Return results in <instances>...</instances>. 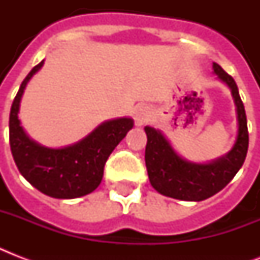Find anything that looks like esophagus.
<instances>
[{"label": "esophagus", "mask_w": 260, "mask_h": 260, "mask_svg": "<svg viewBox=\"0 0 260 260\" xmlns=\"http://www.w3.org/2000/svg\"><path fill=\"white\" fill-rule=\"evenodd\" d=\"M134 117H135V122H136L138 125L146 124L151 117L150 108H148V106H138L134 112Z\"/></svg>", "instance_id": "esophagus-1"}]
</instances>
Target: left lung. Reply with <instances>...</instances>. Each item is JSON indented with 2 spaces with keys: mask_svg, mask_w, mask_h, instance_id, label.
Masks as SVG:
<instances>
[{
  "mask_svg": "<svg viewBox=\"0 0 260 260\" xmlns=\"http://www.w3.org/2000/svg\"><path fill=\"white\" fill-rule=\"evenodd\" d=\"M213 70L218 78L230 86L238 108L239 131L236 143L225 156L208 165H196L178 156L159 131L146 126L147 173L152 187L163 196L183 201L206 200L224 189L246 160L248 128L238 85L217 63H213Z\"/></svg>",
  "mask_w": 260,
  "mask_h": 260,
  "instance_id": "1",
  "label": "left lung"
}]
</instances>
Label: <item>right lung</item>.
Here are the masks:
<instances>
[{
	"label": "right lung",
	"mask_w": 260,
	"mask_h": 260,
	"mask_svg": "<svg viewBox=\"0 0 260 260\" xmlns=\"http://www.w3.org/2000/svg\"><path fill=\"white\" fill-rule=\"evenodd\" d=\"M44 60L22 81L9 116V142L14 162L21 175L42 193L54 198H78L91 193L101 183L105 163L112 151L132 129L131 118L106 121L74 146L47 148L30 140L20 125L18 109L26 83Z\"/></svg>",
	"instance_id": "obj_1"
}]
</instances>
